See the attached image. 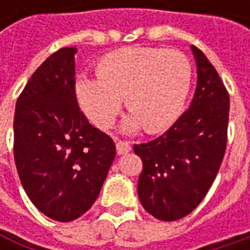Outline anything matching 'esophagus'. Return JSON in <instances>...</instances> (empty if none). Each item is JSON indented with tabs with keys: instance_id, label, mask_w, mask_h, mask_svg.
Wrapping results in <instances>:
<instances>
[{
	"instance_id": "34e87169",
	"label": "esophagus",
	"mask_w": 250,
	"mask_h": 250,
	"mask_svg": "<svg viewBox=\"0 0 250 250\" xmlns=\"http://www.w3.org/2000/svg\"><path fill=\"white\" fill-rule=\"evenodd\" d=\"M116 147H117V153H119V155H125V153H128V152L131 150L130 143H128V142H122V140L117 142Z\"/></svg>"
}]
</instances>
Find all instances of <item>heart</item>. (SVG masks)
<instances>
[{
	"instance_id": "b5f03b06",
	"label": "heart",
	"mask_w": 250,
	"mask_h": 250,
	"mask_svg": "<svg viewBox=\"0 0 250 250\" xmlns=\"http://www.w3.org/2000/svg\"><path fill=\"white\" fill-rule=\"evenodd\" d=\"M192 83L187 55L175 49L125 47L97 65V78L76 76L75 95L85 116L100 128L113 125L125 97L131 111L125 131L142 125L147 133L169 128L182 114Z\"/></svg>"
}]
</instances>
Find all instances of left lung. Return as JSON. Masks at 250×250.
I'll use <instances>...</instances> for the list:
<instances>
[{"instance_id": "1", "label": "left lung", "mask_w": 250, "mask_h": 250, "mask_svg": "<svg viewBox=\"0 0 250 250\" xmlns=\"http://www.w3.org/2000/svg\"><path fill=\"white\" fill-rule=\"evenodd\" d=\"M191 50L197 88L189 108L158 139L133 146L143 162L139 200L162 222L185 217L203 201L226 152L229 94L206 55L195 46Z\"/></svg>"}]
</instances>
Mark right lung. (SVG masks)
Returning a JSON list of instances; mask_svg holds the SVG:
<instances>
[{
	"label": "right lung",
	"instance_id": "1",
	"mask_svg": "<svg viewBox=\"0 0 250 250\" xmlns=\"http://www.w3.org/2000/svg\"><path fill=\"white\" fill-rule=\"evenodd\" d=\"M76 47L50 55L16 104L14 159L39 211L72 222L95 203L116 158L110 136L89 125L75 95Z\"/></svg>",
	"mask_w": 250,
	"mask_h": 250
}]
</instances>
